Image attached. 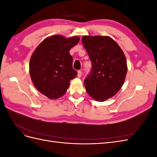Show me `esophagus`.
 Masks as SVG:
<instances>
[{
	"instance_id": "1",
	"label": "esophagus",
	"mask_w": 157,
	"mask_h": 157,
	"mask_svg": "<svg viewBox=\"0 0 157 157\" xmlns=\"http://www.w3.org/2000/svg\"><path fill=\"white\" fill-rule=\"evenodd\" d=\"M81 76H82V71L79 70V71H78V77L80 78V77H81Z\"/></svg>"
}]
</instances>
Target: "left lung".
Listing matches in <instances>:
<instances>
[{"label": "left lung", "mask_w": 157, "mask_h": 157, "mask_svg": "<svg viewBox=\"0 0 157 157\" xmlns=\"http://www.w3.org/2000/svg\"><path fill=\"white\" fill-rule=\"evenodd\" d=\"M82 42L92 61V71L84 84L94 100L104 101L113 97L124 82L128 71L124 52L108 36H86Z\"/></svg>", "instance_id": "1"}]
</instances>
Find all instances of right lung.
<instances>
[{"mask_svg": "<svg viewBox=\"0 0 157 157\" xmlns=\"http://www.w3.org/2000/svg\"><path fill=\"white\" fill-rule=\"evenodd\" d=\"M79 40L76 36L52 35L42 40L33 52L29 61L31 80L38 91L49 99L63 96L70 80L77 75L73 69L69 50Z\"/></svg>", "mask_w": 157, "mask_h": 157, "instance_id": "obj_1", "label": "right lung"}]
</instances>
